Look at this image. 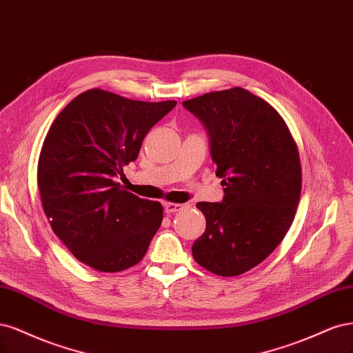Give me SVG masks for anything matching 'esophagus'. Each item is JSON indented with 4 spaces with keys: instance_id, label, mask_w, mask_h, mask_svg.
Returning a JSON list of instances; mask_svg holds the SVG:
<instances>
[{
    "instance_id": "1",
    "label": "esophagus",
    "mask_w": 353,
    "mask_h": 353,
    "mask_svg": "<svg viewBox=\"0 0 353 353\" xmlns=\"http://www.w3.org/2000/svg\"><path fill=\"white\" fill-rule=\"evenodd\" d=\"M183 208H186L185 203H176V202H164V211L167 214H173L177 211H181Z\"/></svg>"
}]
</instances>
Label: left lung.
<instances>
[{
    "label": "left lung",
    "instance_id": "8db88e82",
    "mask_svg": "<svg viewBox=\"0 0 353 353\" xmlns=\"http://www.w3.org/2000/svg\"><path fill=\"white\" fill-rule=\"evenodd\" d=\"M210 134L221 202H198L207 229L192 246L196 263L232 277L256 267L289 232L301 198L298 146L286 121L243 88L183 101Z\"/></svg>",
    "mask_w": 353,
    "mask_h": 353
}]
</instances>
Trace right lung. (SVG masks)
I'll list each match as a JSON object with an SVG mask.
<instances>
[{
	"label": "right lung",
	"instance_id": "right-lung-1",
	"mask_svg": "<svg viewBox=\"0 0 353 353\" xmlns=\"http://www.w3.org/2000/svg\"><path fill=\"white\" fill-rule=\"evenodd\" d=\"M176 104L89 89L51 124L38 161L42 208L52 232L81 263L117 272L145 256L161 225L163 205L124 190L114 179Z\"/></svg>",
	"mask_w": 353,
	"mask_h": 353
}]
</instances>
